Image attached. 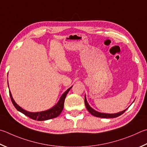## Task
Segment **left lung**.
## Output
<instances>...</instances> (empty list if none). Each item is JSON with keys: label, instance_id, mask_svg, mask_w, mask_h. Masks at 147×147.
<instances>
[{"label": "left lung", "instance_id": "left-lung-1", "mask_svg": "<svg viewBox=\"0 0 147 147\" xmlns=\"http://www.w3.org/2000/svg\"><path fill=\"white\" fill-rule=\"evenodd\" d=\"M85 107H86L87 109L88 110V111L92 114V115L96 117H98V118H116V117H118L119 116L121 115V114H123L125 111H127V109L123 111L122 112H120V113H116V114H105V113H98V112L94 111V109H92L90 107L89 105L88 104L86 98L85 96Z\"/></svg>", "mask_w": 147, "mask_h": 147}]
</instances>
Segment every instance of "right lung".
I'll return each mask as SVG.
<instances>
[{"instance_id": "add662e5", "label": "right lung", "mask_w": 147, "mask_h": 147, "mask_svg": "<svg viewBox=\"0 0 147 147\" xmlns=\"http://www.w3.org/2000/svg\"><path fill=\"white\" fill-rule=\"evenodd\" d=\"M71 87L69 88V89H68L64 93H63L62 95V96H61L59 101H58V103L54 107L49 109V110L42 112H38V113H30V112L24 110V109H22L20 106H18L17 104L15 103L14 100L13 99V97L11 96V94L10 90L9 92L11 100L13 105L15 106V107L16 109H17V110L20 111V113H23L24 115L28 116L29 118H30L34 120H37V121H44V120H47L57 118V116L60 115L63 110V105H64V101L67 94L68 92L69 91V90L71 89Z\"/></svg>"}]
</instances>
